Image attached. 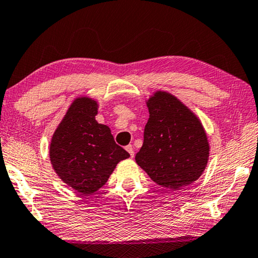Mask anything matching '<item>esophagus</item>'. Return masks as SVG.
I'll return each mask as SVG.
<instances>
[{"mask_svg":"<svg viewBox=\"0 0 258 258\" xmlns=\"http://www.w3.org/2000/svg\"><path fill=\"white\" fill-rule=\"evenodd\" d=\"M125 149L128 151V154L131 155V157H133V156H134V148H133V146H132V145L126 146V148H125Z\"/></svg>","mask_w":258,"mask_h":258,"instance_id":"34e87169","label":"esophagus"}]
</instances>
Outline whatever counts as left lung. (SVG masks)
<instances>
[{"instance_id": "left-lung-1", "label": "left lung", "mask_w": 258, "mask_h": 258, "mask_svg": "<svg viewBox=\"0 0 258 258\" xmlns=\"http://www.w3.org/2000/svg\"><path fill=\"white\" fill-rule=\"evenodd\" d=\"M149 119L138 165L158 185L180 189L201 177L209 158V144L199 118L177 97L157 92L147 102Z\"/></svg>"}]
</instances>
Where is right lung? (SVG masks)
<instances>
[{"instance_id":"obj_1","label":"right lung","mask_w":258,"mask_h":258,"mask_svg":"<svg viewBox=\"0 0 258 258\" xmlns=\"http://www.w3.org/2000/svg\"><path fill=\"white\" fill-rule=\"evenodd\" d=\"M96 101L79 97L55 131L50 162L62 180L81 194H92L108 181L130 154L114 142L108 126L95 120Z\"/></svg>"}]
</instances>
